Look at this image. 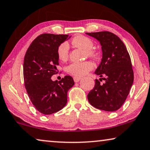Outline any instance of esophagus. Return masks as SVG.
I'll return each instance as SVG.
<instances>
[{
    "instance_id": "obj_1",
    "label": "esophagus",
    "mask_w": 150,
    "mask_h": 150,
    "mask_svg": "<svg viewBox=\"0 0 150 150\" xmlns=\"http://www.w3.org/2000/svg\"><path fill=\"white\" fill-rule=\"evenodd\" d=\"M80 79H81V77H79V76H74V80L75 82H79Z\"/></svg>"
}]
</instances>
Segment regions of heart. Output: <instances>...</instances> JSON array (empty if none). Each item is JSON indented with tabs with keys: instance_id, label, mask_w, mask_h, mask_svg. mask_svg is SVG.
<instances>
[{
	"instance_id": "b5f03b06",
	"label": "heart",
	"mask_w": 150,
	"mask_h": 150,
	"mask_svg": "<svg viewBox=\"0 0 150 150\" xmlns=\"http://www.w3.org/2000/svg\"><path fill=\"white\" fill-rule=\"evenodd\" d=\"M71 44L76 47L85 50L86 55L94 59L98 58V54L95 50L92 49L94 43L91 39L84 36H77L71 40ZM57 57L59 59L65 62L69 56V48L67 42H63L57 48ZM93 64L90 61H86L80 63H71L67 68V71L71 75L74 76H81L85 75L88 71L93 70Z\"/></svg>"
}]
</instances>
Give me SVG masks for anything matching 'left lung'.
Returning <instances> with one entry per match:
<instances>
[{
	"label": "left lung",
	"mask_w": 150,
	"mask_h": 150,
	"mask_svg": "<svg viewBox=\"0 0 150 150\" xmlns=\"http://www.w3.org/2000/svg\"><path fill=\"white\" fill-rule=\"evenodd\" d=\"M86 34L100 42L103 57L95 74L104 78L95 80L94 88L87 95L93 107L114 112L125 103L133 83L134 74L131 57L121 39L112 32L103 31Z\"/></svg>",
	"instance_id": "obj_1"
}]
</instances>
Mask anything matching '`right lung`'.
Here are the masks:
<instances>
[{
	"mask_svg": "<svg viewBox=\"0 0 150 150\" xmlns=\"http://www.w3.org/2000/svg\"><path fill=\"white\" fill-rule=\"evenodd\" d=\"M68 37L64 34H42L28 47L23 61L24 85L32 103L41 114L49 115L62 110L67 103L68 91L74 82L70 76L57 81V48Z\"/></svg>",
	"mask_w": 150,
	"mask_h": 150,
	"instance_id": "1",
	"label": "right lung"
}]
</instances>
